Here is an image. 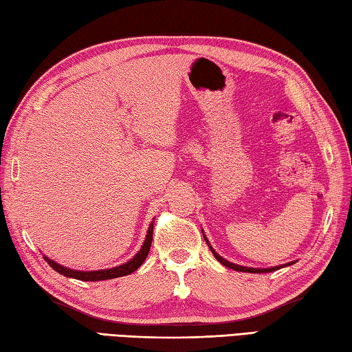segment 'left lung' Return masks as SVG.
Instances as JSON below:
<instances>
[{
    "label": "left lung",
    "mask_w": 352,
    "mask_h": 352,
    "mask_svg": "<svg viewBox=\"0 0 352 352\" xmlns=\"http://www.w3.org/2000/svg\"><path fill=\"white\" fill-rule=\"evenodd\" d=\"M202 233H204V231H202ZM204 239H205V242H207V245L210 247L211 253H213V256L217 258V261L221 262L222 265H225V267H228V268L234 270V271H243V273H271V271H276V270H279V268H280V267H274V268H248V267H241V265L231 263V262H228V261H225L223 257H221V256H219V254L216 253V251L213 250V247H211V245H210L208 239L205 237V234H204ZM288 265H291V263H288Z\"/></svg>",
    "instance_id": "8db88e82"
}]
</instances>
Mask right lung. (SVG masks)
I'll list each match as a JSON object with an SVG mask.
<instances>
[{
    "label": "right lung",
    "instance_id": "right-lung-1",
    "mask_svg": "<svg viewBox=\"0 0 352 352\" xmlns=\"http://www.w3.org/2000/svg\"><path fill=\"white\" fill-rule=\"evenodd\" d=\"M151 241H153V222L150 223L148 231H147V237H145V242L142 245V248L139 250V253L131 258V261L125 262L121 267H115V268H109V270H99V271H75V270H69L65 267H61L56 262L50 261L49 257H45V262H47L50 267L56 271V273L67 276V277H73V279L78 280H85V282H96V280H107V279H116V277H122L131 274L133 271H136L141 265L144 263L145 257H147L150 247H151Z\"/></svg>",
    "mask_w": 352,
    "mask_h": 352
}]
</instances>
